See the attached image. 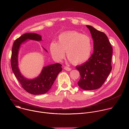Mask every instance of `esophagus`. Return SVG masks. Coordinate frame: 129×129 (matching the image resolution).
Listing matches in <instances>:
<instances>
[{
    "label": "esophagus",
    "mask_w": 129,
    "mask_h": 129,
    "mask_svg": "<svg viewBox=\"0 0 129 129\" xmlns=\"http://www.w3.org/2000/svg\"><path fill=\"white\" fill-rule=\"evenodd\" d=\"M64 68L65 70H66L67 71H70V70H71V68H69V67H68L67 66H65Z\"/></svg>",
    "instance_id": "34e87169"
}]
</instances>
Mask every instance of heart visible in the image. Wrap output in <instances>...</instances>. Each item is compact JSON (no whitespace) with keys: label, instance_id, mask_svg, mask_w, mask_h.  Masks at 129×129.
<instances>
[{"label":"heart","instance_id":"1","mask_svg":"<svg viewBox=\"0 0 129 129\" xmlns=\"http://www.w3.org/2000/svg\"><path fill=\"white\" fill-rule=\"evenodd\" d=\"M93 49V42L90 37L77 31H68L60 34L58 42H52L49 50L53 59L61 61L65 55L75 65L86 62L90 58Z\"/></svg>","mask_w":129,"mask_h":129}]
</instances>
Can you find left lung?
Listing matches in <instances>:
<instances>
[{
  "label": "left lung",
  "mask_w": 129,
  "mask_h": 129,
  "mask_svg": "<svg viewBox=\"0 0 129 129\" xmlns=\"http://www.w3.org/2000/svg\"><path fill=\"white\" fill-rule=\"evenodd\" d=\"M93 40L94 51L87 61L76 66L81 78L79 86L85 90L100 88L112 70V47L106 35L93 26L86 25Z\"/></svg>",
  "instance_id": "left-lung-1"
}]
</instances>
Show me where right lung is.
<instances>
[{"mask_svg":"<svg viewBox=\"0 0 129 129\" xmlns=\"http://www.w3.org/2000/svg\"><path fill=\"white\" fill-rule=\"evenodd\" d=\"M29 40L37 41L42 40L41 35L35 33H26L16 39L12 50V69L18 81L27 92L34 95L43 94L47 93L50 89L58 74L62 70V65L59 63L49 65L43 68L37 77L33 79L25 78L18 67V54L21 45ZM43 49L47 51L45 48Z\"/></svg>","mask_w":129,"mask_h":129,"instance_id":"add662e5","label":"right lung"}]
</instances>
